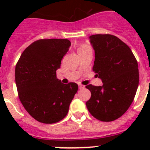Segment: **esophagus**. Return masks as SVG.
<instances>
[{
	"label": "esophagus",
	"mask_w": 150,
	"mask_h": 150,
	"mask_svg": "<svg viewBox=\"0 0 150 150\" xmlns=\"http://www.w3.org/2000/svg\"><path fill=\"white\" fill-rule=\"evenodd\" d=\"M79 89H84L85 86H83V85H79Z\"/></svg>",
	"instance_id": "34e87169"
}]
</instances>
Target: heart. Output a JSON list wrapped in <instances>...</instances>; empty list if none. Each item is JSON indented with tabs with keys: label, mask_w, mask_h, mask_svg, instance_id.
<instances>
[{
	"label": "heart",
	"mask_w": 150,
	"mask_h": 150,
	"mask_svg": "<svg viewBox=\"0 0 150 150\" xmlns=\"http://www.w3.org/2000/svg\"><path fill=\"white\" fill-rule=\"evenodd\" d=\"M88 47H87V46H86V45L80 46L79 47V49H78V51H79V50H83V49H86V48H88Z\"/></svg>",
	"instance_id": "heart-1"
}]
</instances>
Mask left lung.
<instances>
[{
	"label": "left lung",
	"instance_id": "left-lung-1",
	"mask_svg": "<svg viewBox=\"0 0 150 150\" xmlns=\"http://www.w3.org/2000/svg\"><path fill=\"white\" fill-rule=\"evenodd\" d=\"M95 52L93 70L102 86L88 85L91 98L87 109L102 121L119 118L129 108L139 86V66L132 51L117 36L96 34L89 37Z\"/></svg>",
	"mask_w": 150,
	"mask_h": 150
}]
</instances>
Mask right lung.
<instances>
[{"label":"right lung","instance_id":"right-lung-1","mask_svg":"<svg viewBox=\"0 0 150 150\" xmlns=\"http://www.w3.org/2000/svg\"><path fill=\"white\" fill-rule=\"evenodd\" d=\"M67 39L40 40L23 51L15 66V83L20 101L36 121L58 122L65 117L79 86L64 84L56 71L68 51Z\"/></svg>","mask_w":150,"mask_h":150}]
</instances>
